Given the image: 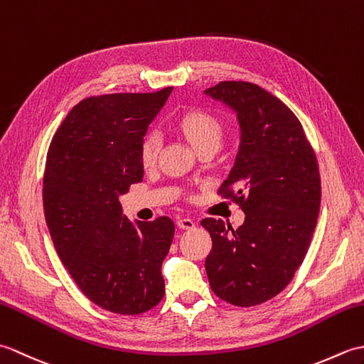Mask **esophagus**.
<instances>
[{"label": "esophagus", "mask_w": 364, "mask_h": 364, "mask_svg": "<svg viewBox=\"0 0 364 364\" xmlns=\"http://www.w3.org/2000/svg\"><path fill=\"white\" fill-rule=\"evenodd\" d=\"M176 225L180 227L181 230H191V228L196 227V220L189 219V218H180L176 220Z\"/></svg>", "instance_id": "1"}]
</instances>
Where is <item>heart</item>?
Returning <instances> with one entry per match:
<instances>
[{"instance_id":"1","label":"heart","mask_w":364,"mask_h":364,"mask_svg":"<svg viewBox=\"0 0 364 364\" xmlns=\"http://www.w3.org/2000/svg\"><path fill=\"white\" fill-rule=\"evenodd\" d=\"M176 128L188 137V141L200 151L208 146L219 145L225 133L223 122L208 111L194 109L183 114L176 122ZM161 149V137L158 133H149L141 144V161L144 167H151L158 159Z\"/></svg>"}]
</instances>
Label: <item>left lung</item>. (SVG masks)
<instances>
[{
	"label": "left lung",
	"instance_id": "left-lung-1",
	"mask_svg": "<svg viewBox=\"0 0 364 364\" xmlns=\"http://www.w3.org/2000/svg\"><path fill=\"white\" fill-rule=\"evenodd\" d=\"M205 95L235 111L241 142L219 194L242 208L233 230L208 218L205 269L215 296L255 306L280 294L304 262L321 206L318 159L294 112L257 84L222 81Z\"/></svg>",
	"mask_w": 364,
	"mask_h": 364
}]
</instances>
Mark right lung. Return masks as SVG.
Instances as JSON below:
<instances>
[{
  "mask_svg": "<svg viewBox=\"0 0 364 364\" xmlns=\"http://www.w3.org/2000/svg\"><path fill=\"white\" fill-rule=\"evenodd\" d=\"M170 94L82 100L46 154L43 211L54 249L84 296L111 313H145L166 292L161 266L173 222H131L119 197L142 181L141 144Z\"/></svg>",
  "mask_w": 364,
  "mask_h": 364,
  "instance_id": "add662e5",
  "label": "right lung"
}]
</instances>
